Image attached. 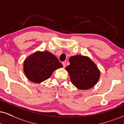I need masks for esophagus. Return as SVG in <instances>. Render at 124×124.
<instances>
[{
	"label": "esophagus",
	"mask_w": 124,
	"mask_h": 124,
	"mask_svg": "<svg viewBox=\"0 0 124 124\" xmlns=\"http://www.w3.org/2000/svg\"><path fill=\"white\" fill-rule=\"evenodd\" d=\"M62 65H63V67H64V68H65V67H66V66L65 62H62Z\"/></svg>",
	"instance_id": "1"
}]
</instances>
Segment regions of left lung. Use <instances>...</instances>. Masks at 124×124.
<instances>
[{
  "label": "left lung",
  "mask_w": 124,
  "mask_h": 124,
  "mask_svg": "<svg viewBox=\"0 0 124 124\" xmlns=\"http://www.w3.org/2000/svg\"><path fill=\"white\" fill-rule=\"evenodd\" d=\"M70 65L66 67L71 83L78 89L86 90L93 87L100 77L97 66L87 57L77 55L69 59Z\"/></svg>",
  "instance_id": "obj_1"
}]
</instances>
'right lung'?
I'll return each mask as SVG.
<instances>
[{
    "label": "right lung",
    "instance_id": "1",
    "mask_svg": "<svg viewBox=\"0 0 124 124\" xmlns=\"http://www.w3.org/2000/svg\"><path fill=\"white\" fill-rule=\"evenodd\" d=\"M62 67V63L51 53L38 51L26 59L23 70L30 81L40 83L50 77L55 70Z\"/></svg>",
    "mask_w": 124,
    "mask_h": 124
}]
</instances>
